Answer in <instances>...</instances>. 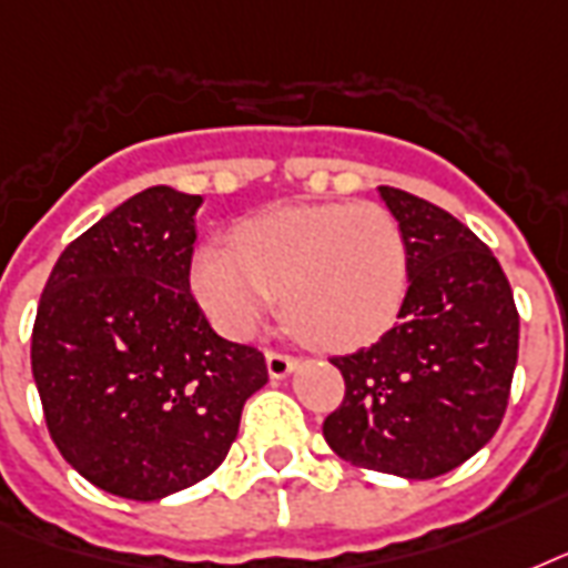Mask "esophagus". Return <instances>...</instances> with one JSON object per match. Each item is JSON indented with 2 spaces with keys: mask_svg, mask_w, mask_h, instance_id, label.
Masks as SVG:
<instances>
[{
  "mask_svg": "<svg viewBox=\"0 0 568 568\" xmlns=\"http://www.w3.org/2000/svg\"><path fill=\"white\" fill-rule=\"evenodd\" d=\"M298 367V358L287 353H266V371L272 379H287L290 373Z\"/></svg>",
  "mask_w": 568,
  "mask_h": 568,
  "instance_id": "obj_1",
  "label": "esophagus"
}]
</instances>
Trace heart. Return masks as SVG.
Masks as SVG:
<instances>
[{"instance_id": "1", "label": "heart", "mask_w": 568, "mask_h": 568, "mask_svg": "<svg viewBox=\"0 0 568 568\" xmlns=\"http://www.w3.org/2000/svg\"><path fill=\"white\" fill-rule=\"evenodd\" d=\"M192 287L231 337H252L281 296L298 337L349 349L394 323L408 287L406 240L397 219L371 201L278 206L243 224L234 245H204Z\"/></svg>"}]
</instances>
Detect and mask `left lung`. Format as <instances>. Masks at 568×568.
Segmentation results:
<instances>
[{
    "instance_id": "8db88e82",
    "label": "left lung",
    "mask_w": 568,
    "mask_h": 568,
    "mask_svg": "<svg viewBox=\"0 0 568 568\" xmlns=\"http://www.w3.org/2000/svg\"><path fill=\"white\" fill-rule=\"evenodd\" d=\"M408 252L399 323L332 358L346 394L325 417L337 456L371 471L433 480L498 433L518 362V311L495 254L459 219L379 186Z\"/></svg>"
}]
</instances>
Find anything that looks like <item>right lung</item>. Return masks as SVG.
<instances>
[{
	"mask_svg": "<svg viewBox=\"0 0 568 568\" xmlns=\"http://www.w3.org/2000/svg\"><path fill=\"white\" fill-rule=\"evenodd\" d=\"M201 201L151 186L115 206L61 252L34 316L52 442L118 498L160 500L210 477L270 379L263 353L219 337L189 293Z\"/></svg>",
	"mask_w": 568,
	"mask_h": 568,
	"instance_id": "add662e5",
	"label": "right lung"
}]
</instances>
